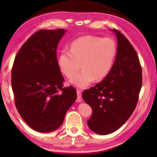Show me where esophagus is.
<instances>
[{"label": "esophagus", "instance_id": "obj_1", "mask_svg": "<svg viewBox=\"0 0 157 157\" xmlns=\"http://www.w3.org/2000/svg\"><path fill=\"white\" fill-rule=\"evenodd\" d=\"M77 95H78V99L80 101L82 99V92L79 89L77 90Z\"/></svg>", "mask_w": 157, "mask_h": 157}]
</instances>
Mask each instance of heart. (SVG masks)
Returning a JSON list of instances; mask_svg holds the SVG:
<instances>
[{
  "mask_svg": "<svg viewBox=\"0 0 157 157\" xmlns=\"http://www.w3.org/2000/svg\"><path fill=\"white\" fill-rule=\"evenodd\" d=\"M116 55V44L113 39L86 35L74 40L70 50L61 51L58 63L63 75L73 78L82 63L83 70L74 77L71 82L79 88H84L94 82L104 79L113 67Z\"/></svg>",
  "mask_w": 157,
  "mask_h": 157,
  "instance_id": "1",
  "label": "heart"
}]
</instances>
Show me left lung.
<instances>
[{
	"mask_svg": "<svg viewBox=\"0 0 157 157\" xmlns=\"http://www.w3.org/2000/svg\"><path fill=\"white\" fill-rule=\"evenodd\" d=\"M116 33V60L108 75L82 93L93 114L88 125L93 132L105 135L115 132L132 116L142 86V68L137 52L123 34Z\"/></svg>",
	"mask_w": 157,
	"mask_h": 157,
	"instance_id": "1",
	"label": "left lung"
}]
</instances>
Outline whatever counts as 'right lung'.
I'll return each instance as SVG.
<instances>
[{"label": "right lung", "mask_w": 157, "mask_h": 157, "mask_svg": "<svg viewBox=\"0 0 157 157\" xmlns=\"http://www.w3.org/2000/svg\"><path fill=\"white\" fill-rule=\"evenodd\" d=\"M65 31L36 32L21 46L12 66L16 107L25 123L39 132L59 128L77 99L73 86L63 87L57 62V44Z\"/></svg>", "instance_id": "1"}]
</instances>
